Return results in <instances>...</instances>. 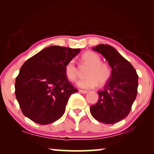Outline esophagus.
<instances>
[{"label": "esophagus", "instance_id": "34e87169", "mask_svg": "<svg viewBox=\"0 0 154 154\" xmlns=\"http://www.w3.org/2000/svg\"><path fill=\"white\" fill-rule=\"evenodd\" d=\"M79 92H81V93H82V94H86V93H88V91L87 90H80Z\"/></svg>", "mask_w": 154, "mask_h": 154}]
</instances>
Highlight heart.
Returning <instances> with one entry per match:
<instances>
[{
	"label": "heart",
	"instance_id": "obj_1",
	"mask_svg": "<svg viewBox=\"0 0 154 154\" xmlns=\"http://www.w3.org/2000/svg\"><path fill=\"white\" fill-rule=\"evenodd\" d=\"M83 62L89 64L85 79L77 82V85L83 89H92L96 88L100 83L101 85L109 81L111 76V69L107 63L101 62V57L94 52L88 51L81 56ZM64 73L67 79L71 82L76 81L77 68L73 60L66 63L64 67Z\"/></svg>",
	"mask_w": 154,
	"mask_h": 154
}]
</instances>
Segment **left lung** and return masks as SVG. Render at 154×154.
<instances>
[{"label":"left lung","instance_id":"left-lung-1","mask_svg":"<svg viewBox=\"0 0 154 154\" xmlns=\"http://www.w3.org/2000/svg\"><path fill=\"white\" fill-rule=\"evenodd\" d=\"M102 54L111 67V76L99 100L90 106V113L97 121L106 124L121 121L129 114L137 94L138 75L132 65L114 48L100 44L92 48Z\"/></svg>","mask_w":154,"mask_h":154}]
</instances>
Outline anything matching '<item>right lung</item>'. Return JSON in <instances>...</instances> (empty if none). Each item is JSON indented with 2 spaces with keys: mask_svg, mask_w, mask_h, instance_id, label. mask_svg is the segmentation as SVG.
<instances>
[{
  "mask_svg": "<svg viewBox=\"0 0 154 154\" xmlns=\"http://www.w3.org/2000/svg\"><path fill=\"white\" fill-rule=\"evenodd\" d=\"M80 51L50 46L24 63L14 88L25 116L41 125L53 123L62 116L69 98L78 92L65 75L64 67Z\"/></svg>",
  "mask_w": 154,
  "mask_h": 154,
  "instance_id": "1",
  "label": "right lung"
}]
</instances>
